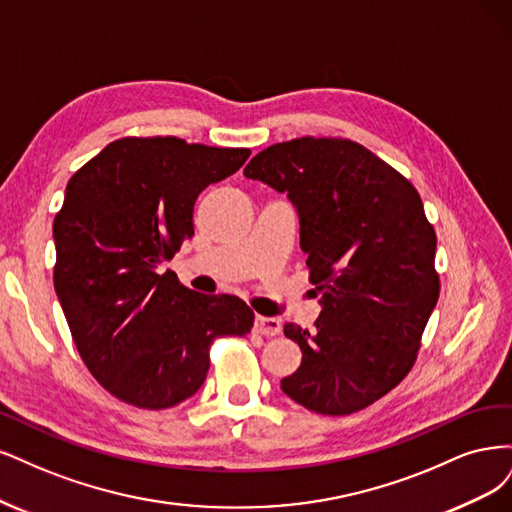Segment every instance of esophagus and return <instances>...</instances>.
<instances>
[{"instance_id":"obj_1","label":"esophagus","mask_w":512,"mask_h":512,"mask_svg":"<svg viewBox=\"0 0 512 512\" xmlns=\"http://www.w3.org/2000/svg\"><path fill=\"white\" fill-rule=\"evenodd\" d=\"M253 329L261 336H278L280 334V321L274 319V317L257 315L255 323H253Z\"/></svg>"}]
</instances>
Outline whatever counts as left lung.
<instances>
[{
  "label": "left lung",
  "mask_w": 512,
  "mask_h": 512,
  "mask_svg": "<svg viewBox=\"0 0 512 512\" xmlns=\"http://www.w3.org/2000/svg\"><path fill=\"white\" fill-rule=\"evenodd\" d=\"M244 176L287 193L298 208L308 278L321 293L312 334L285 323L302 364L280 389L332 417L381 400L415 366L440 293L436 232L417 189L346 138L272 144Z\"/></svg>",
  "instance_id": "1"
}]
</instances>
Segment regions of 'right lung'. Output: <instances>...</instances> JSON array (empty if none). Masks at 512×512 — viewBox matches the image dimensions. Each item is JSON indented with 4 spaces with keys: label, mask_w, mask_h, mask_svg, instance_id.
Masks as SVG:
<instances>
[{
    "label": "right lung",
    "mask_w": 512,
    "mask_h": 512,
    "mask_svg": "<svg viewBox=\"0 0 512 512\" xmlns=\"http://www.w3.org/2000/svg\"><path fill=\"white\" fill-rule=\"evenodd\" d=\"M249 155L127 136L70 178L53 223L55 291L85 366L125 404L185 402L206 381L212 342L251 332L253 310L236 295L197 293L161 270L193 236L197 195Z\"/></svg>",
    "instance_id": "obj_1"
}]
</instances>
